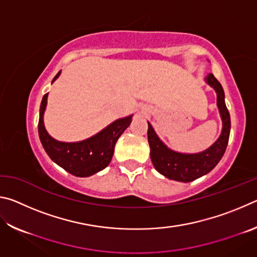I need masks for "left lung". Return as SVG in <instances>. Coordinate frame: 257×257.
Wrapping results in <instances>:
<instances>
[{
    "label": "left lung",
    "instance_id": "1",
    "mask_svg": "<svg viewBox=\"0 0 257 257\" xmlns=\"http://www.w3.org/2000/svg\"><path fill=\"white\" fill-rule=\"evenodd\" d=\"M205 80L207 84L215 89L217 94V107H219L221 118H222L223 128L219 139L213 144L210 149L198 154H180L177 152L169 150L154 133L149 122L147 130V138L151 147V160L154 168L161 175L165 176L169 179L189 182L197 178L202 177L210 172L222 156L227 149L230 135V114L224 103V92L219 80L208 73Z\"/></svg>",
    "mask_w": 257,
    "mask_h": 257
}]
</instances>
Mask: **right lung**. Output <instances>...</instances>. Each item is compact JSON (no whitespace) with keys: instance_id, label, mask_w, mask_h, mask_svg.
I'll return each mask as SVG.
<instances>
[{"instance_id":"obj_1","label":"right lung","mask_w":257,"mask_h":257,"mask_svg":"<svg viewBox=\"0 0 257 257\" xmlns=\"http://www.w3.org/2000/svg\"><path fill=\"white\" fill-rule=\"evenodd\" d=\"M58 72L53 81L59 77ZM47 103V94L43 96L38 121V134L42 145L50 158L64 170L77 177H88L106 168L114 152L119 137L132 122V116L119 119L92 138L79 143H61L52 138L44 127L43 114Z\"/></svg>"}]
</instances>
